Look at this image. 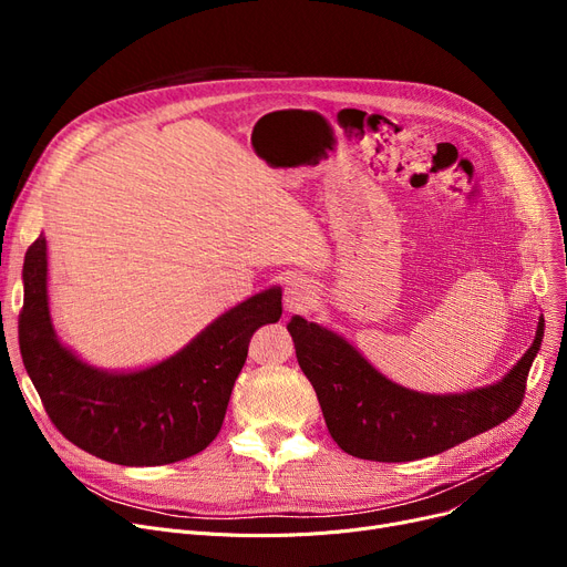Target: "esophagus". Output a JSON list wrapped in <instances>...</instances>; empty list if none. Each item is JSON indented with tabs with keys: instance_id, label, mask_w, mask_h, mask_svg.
Returning <instances> with one entry per match:
<instances>
[{
	"instance_id": "34e87169",
	"label": "esophagus",
	"mask_w": 567,
	"mask_h": 567,
	"mask_svg": "<svg viewBox=\"0 0 567 567\" xmlns=\"http://www.w3.org/2000/svg\"><path fill=\"white\" fill-rule=\"evenodd\" d=\"M315 299V287L308 278L291 276L285 285V306L287 310H303Z\"/></svg>"
}]
</instances>
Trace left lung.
<instances>
[{
  "label": "left lung",
  "instance_id": "8db88e82",
  "mask_svg": "<svg viewBox=\"0 0 567 567\" xmlns=\"http://www.w3.org/2000/svg\"><path fill=\"white\" fill-rule=\"evenodd\" d=\"M296 359L317 393L326 427L340 449L372 462H413L508 421L519 409L526 377L540 351L535 340L501 381L466 393H419L383 377L365 355L326 326L293 315L287 323Z\"/></svg>",
  "mask_w": 567,
  "mask_h": 567
}]
</instances>
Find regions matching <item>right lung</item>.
<instances>
[{"instance_id":"1","label":"right lung","mask_w":567,"mask_h":567,"mask_svg":"<svg viewBox=\"0 0 567 567\" xmlns=\"http://www.w3.org/2000/svg\"><path fill=\"white\" fill-rule=\"evenodd\" d=\"M22 285L20 353L50 421L78 449L124 466L172 464L202 453L223 427L252 333L282 315V289H264L169 359L110 372L84 363L54 333L43 234L24 255Z\"/></svg>"}]
</instances>
